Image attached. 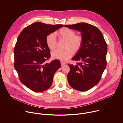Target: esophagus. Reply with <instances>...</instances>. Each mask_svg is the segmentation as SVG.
Segmentation results:
<instances>
[{
	"label": "esophagus",
	"mask_w": 123,
	"mask_h": 123,
	"mask_svg": "<svg viewBox=\"0 0 123 123\" xmlns=\"http://www.w3.org/2000/svg\"><path fill=\"white\" fill-rule=\"evenodd\" d=\"M61 66H63V65H66V63L65 62H63V61H61Z\"/></svg>",
	"instance_id": "obj_1"
}]
</instances>
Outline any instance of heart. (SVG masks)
<instances>
[{"label": "heart", "mask_w": 123, "mask_h": 123, "mask_svg": "<svg viewBox=\"0 0 123 123\" xmlns=\"http://www.w3.org/2000/svg\"><path fill=\"white\" fill-rule=\"evenodd\" d=\"M56 34L59 39L66 41L65 46L66 49L54 51L51 53V56L54 59L65 61L73 56L72 50L74 52H76L80 49L83 44V38L81 35L76 34L74 31L68 28L61 29ZM46 43L50 50H54L56 48L57 41L54 33L48 35L46 38Z\"/></svg>", "instance_id": "b5f03b06"}]
</instances>
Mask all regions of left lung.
Listing matches in <instances>:
<instances>
[{
  "mask_svg": "<svg viewBox=\"0 0 123 123\" xmlns=\"http://www.w3.org/2000/svg\"><path fill=\"white\" fill-rule=\"evenodd\" d=\"M65 26L81 31L83 38L81 48L72 58L77 64H68V83L77 91H88L100 81L106 68L107 43L101 31L92 25L82 22Z\"/></svg>",
  "mask_w": 123,
  "mask_h": 123,
  "instance_id": "left-lung-1",
  "label": "left lung"
}]
</instances>
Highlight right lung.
<instances>
[{"instance_id":"right-lung-1","label":"right lung","mask_w":123,"mask_h":123,"mask_svg":"<svg viewBox=\"0 0 123 123\" xmlns=\"http://www.w3.org/2000/svg\"><path fill=\"white\" fill-rule=\"evenodd\" d=\"M63 26L35 22L23 29L17 38L13 50L14 67L21 83L34 92L48 90L60 68L57 59L47 63L50 54L46 38Z\"/></svg>"}]
</instances>
